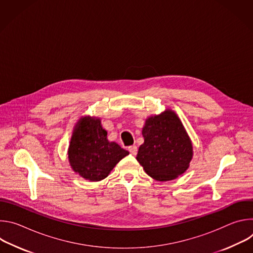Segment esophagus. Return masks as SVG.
I'll list each match as a JSON object with an SVG mask.
<instances>
[{"instance_id":"esophagus-1","label":"esophagus","mask_w":253,"mask_h":253,"mask_svg":"<svg viewBox=\"0 0 253 253\" xmlns=\"http://www.w3.org/2000/svg\"><path fill=\"white\" fill-rule=\"evenodd\" d=\"M128 150H129V152L132 154V155H136L137 154V151H138V149H137V146H135V145H133V146H130L129 148H128Z\"/></svg>"}]
</instances>
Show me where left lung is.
<instances>
[{"instance_id": "8db88e82", "label": "left lung", "mask_w": 253, "mask_h": 253, "mask_svg": "<svg viewBox=\"0 0 253 253\" xmlns=\"http://www.w3.org/2000/svg\"><path fill=\"white\" fill-rule=\"evenodd\" d=\"M144 143L137 161L158 181H169L183 174L193 156L192 143L178 116L170 109L149 117L142 129Z\"/></svg>"}]
</instances>
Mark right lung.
Wrapping results in <instances>:
<instances>
[{
  "label": "right lung",
  "instance_id": "obj_1",
  "mask_svg": "<svg viewBox=\"0 0 253 253\" xmlns=\"http://www.w3.org/2000/svg\"><path fill=\"white\" fill-rule=\"evenodd\" d=\"M129 152L117 143L109 142L99 118H81L73 131L68 158L76 173L89 181L106 178Z\"/></svg>",
  "mask_w": 253,
  "mask_h": 253
}]
</instances>
